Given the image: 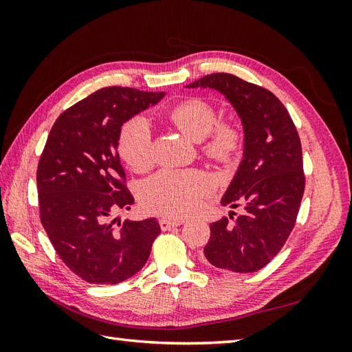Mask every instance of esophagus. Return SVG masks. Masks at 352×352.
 I'll return each mask as SVG.
<instances>
[{"label": "esophagus", "mask_w": 352, "mask_h": 352, "mask_svg": "<svg viewBox=\"0 0 352 352\" xmlns=\"http://www.w3.org/2000/svg\"><path fill=\"white\" fill-rule=\"evenodd\" d=\"M184 220H170V219H162L160 220V228H162V230H170L173 229L179 225H182Z\"/></svg>", "instance_id": "34e87169"}]
</instances>
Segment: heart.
Instances as JSON below:
<instances>
[{
    "instance_id": "heart-1",
    "label": "heart",
    "mask_w": 352,
    "mask_h": 352,
    "mask_svg": "<svg viewBox=\"0 0 352 352\" xmlns=\"http://www.w3.org/2000/svg\"><path fill=\"white\" fill-rule=\"evenodd\" d=\"M177 129L195 142L208 141L204 151L221 163L235 160L243 145L242 127L235 122L217 123V111L201 98H190L177 104L168 114ZM120 154L124 162L135 170H144L153 163L151 126L144 117H135L127 122L120 135ZM212 189L208 175L189 170H162L146 179L141 188L144 207L168 217H184L192 212L201 198Z\"/></svg>"
}]
</instances>
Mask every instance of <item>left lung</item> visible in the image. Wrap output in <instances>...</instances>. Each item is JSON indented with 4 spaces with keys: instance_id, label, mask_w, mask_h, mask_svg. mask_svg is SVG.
Returning <instances> with one entry per match:
<instances>
[{
    "instance_id": "1",
    "label": "left lung",
    "mask_w": 352,
    "mask_h": 352,
    "mask_svg": "<svg viewBox=\"0 0 352 352\" xmlns=\"http://www.w3.org/2000/svg\"><path fill=\"white\" fill-rule=\"evenodd\" d=\"M186 88L220 92L243 129L242 162L220 201L243 212L233 223H211L206 260L223 270L257 272L280 251L300 210L305 177L296 127L276 95L233 74H207Z\"/></svg>"
}]
</instances>
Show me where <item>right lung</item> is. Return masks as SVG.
<instances>
[{
	"label": "right lung",
	"instance_id": "1",
	"mask_svg": "<svg viewBox=\"0 0 352 352\" xmlns=\"http://www.w3.org/2000/svg\"><path fill=\"white\" fill-rule=\"evenodd\" d=\"M164 95L98 89L61 113L48 135L36 173L41 221L63 263L89 283L132 278L162 232L154 217L111 219L133 204L117 153L122 126Z\"/></svg>",
	"mask_w": 352,
	"mask_h": 352
}]
</instances>
